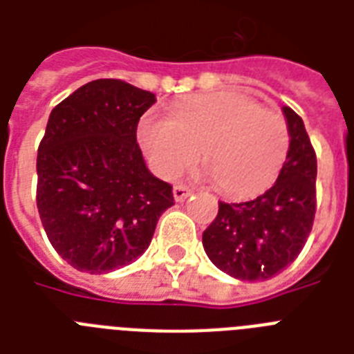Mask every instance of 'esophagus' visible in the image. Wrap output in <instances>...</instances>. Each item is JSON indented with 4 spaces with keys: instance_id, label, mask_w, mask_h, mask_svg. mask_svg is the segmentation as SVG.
Returning <instances> with one entry per match:
<instances>
[{
    "instance_id": "esophagus-1",
    "label": "esophagus",
    "mask_w": 354,
    "mask_h": 354,
    "mask_svg": "<svg viewBox=\"0 0 354 354\" xmlns=\"http://www.w3.org/2000/svg\"><path fill=\"white\" fill-rule=\"evenodd\" d=\"M172 194H174V200H176V202H183V200L191 194V189H189L187 185H183V183H178V185H174V189H172Z\"/></svg>"
}]
</instances>
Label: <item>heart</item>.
Returning a JSON list of instances; mask_svg holds the SVG:
<instances>
[{"label": "heart", "mask_w": 354, "mask_h": 354, "mask_svg": "<svg viewBox=\"0 0 354 354\" xmlns=\"http://www.w3.org/2000/svg\"><path fill=\"white\" fill-rule=\"evenodd\" d=\"M138 139L163 178L178 176L202 150V163L216 187L232 198L264 193L290 149L285 118L233 91L183 99L172 106L171 118L145 113Z\"/></svg>", "instance_id": "1"}]
</instances>
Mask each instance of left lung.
<instances>
[{
    "mask_svg": "<svg viewBox=\"0 0 354 354\" xmlns=\"http://www.w3.org/2000/svg\"><path fill=\"white\" fill-rule=\"evenodd\" d=\"M290 149L277 182L257 198L218 202V215L202 235L211 263L241 281H266L296 261L316 213L318 163L303 119L283 106Z\"/></svg>",
    "mask_w": 354,
    "mask_h": 354,
    "instance_id": "1",
    "label": "left lung"
}]
</instances>
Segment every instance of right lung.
Returning a JSON list of instances; mask_svg holds the SVG:
<instances>
[{
	"label": "right lung",
	"mask_w": 354,
	"mask_h": 354,
	"mask_svg": "<svg viewBox=\"0 0 354 354\" xmlns=\"http://www.w3.org/2000/svg\"><path fill=\"white\" fill-rule=\"evenodd\" d=\"M154 102L150 91L99 79L49 115L36 158V205L53 248L80 272L133 263L174 205L172 187L149 171L136 138Z\"/></svg>",
	"instance_id": "right-lung-1"
}]
</instances>
